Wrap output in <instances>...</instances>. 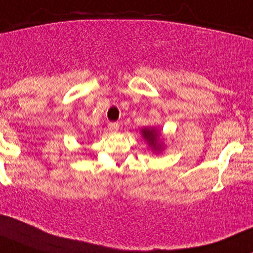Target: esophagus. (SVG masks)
I'll list each match as a JSON object with an SVG mask.
<instances>
[{"mask_svg":"<svg viewBox=\"0 0 253 253\" xmlns=\"http://www.w3.org/2000/svg\"><path fill=\"white\" fill-rule=\"evenodd\" d=\"M108 129H109L110 132H116L119 129V125L116 124V122H110V124L108 125Z\"/></svg>","mask_w":253,"mask_h":253,"instance_id":"34e87169","label":"esophagus"}]
</instances>
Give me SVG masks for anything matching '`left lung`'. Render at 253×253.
<instances>
[{
	"label": "left lung",
	"instance_id": "left-lung-1",
	"mask_svg": "<svg viewBox=\"0 0 253 253\" xmlns=\"http://www.w3.org/2000/svg\"><path fill=\"white\" fill-rule=\"evenodd\" d=\"M141 137L146 141L149 148L154 154H161L165 150V143L162 140V134L156 127H144L140 129Z\"/></svg>",
	"mask_w": 253,
	"mask_h": 253
}]
</instances>
